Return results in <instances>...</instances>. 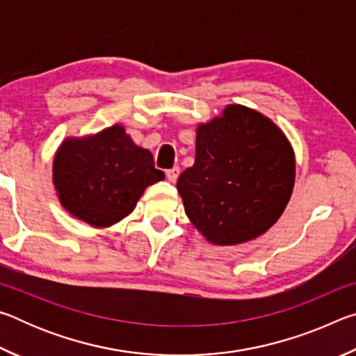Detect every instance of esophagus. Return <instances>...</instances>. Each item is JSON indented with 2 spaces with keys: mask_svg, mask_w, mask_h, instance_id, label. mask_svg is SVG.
I'll return each instance as SVG.
<instances>
[{
  "mask_svg": "<svg viewBox=\"0 0 356 356\" xmlns=\"http://www.w3.org/2000/svg\"><path fill=\"white\" fill-rule=\"evenodd\" d=\"M179 176H180V170H179L177 166L172 168V170H168V171H166V179L170 180V182H172V184L177 182Z\"/></svg>",
  "mask_w": 356,
  "mask_h": 356,
  "instance_id": "obj_1",
  "label": "esophagus"
}]
</instances>
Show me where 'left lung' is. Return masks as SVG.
Listing matches in <instances>:
<instances>
[{
    "mask_svg": "<svg viewBox=\"0 0 356 356\" xmlns=\"http://www.w3.org/2000/svg\"><path fill=\"white\" fill-rule=\"evenodd\" d=\"M295 152L272 119L226 105L196 127L195 165L177 180L185 213L207 242L234 246L264 236L284 212Z\"/></svg>",
    "mask_w": 356,
    "mask_h": 356,
    "instance_id": "1",
    "label": "left lung"
}]
</instances>
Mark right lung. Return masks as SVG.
Returning a JSON list of instances; mask_svg holds the SVG:
<instances>
[{"mask_svg":"<svg viewBox=\"0 0 356 356\" xmlns=\"http://www.w3.org/2000/svg\"><path fill=\"white\" fill-rule=\"evenodd\" d=\"M51 172L61 206L97 229L124 220L144 190L165 179L150 150L136 146L120 124L65 138L53 156Z\"/></svg>","mask_w":356,"mask_h":356,"instance_id":"right-lung-1","label":"right lung"}]
</instances>
